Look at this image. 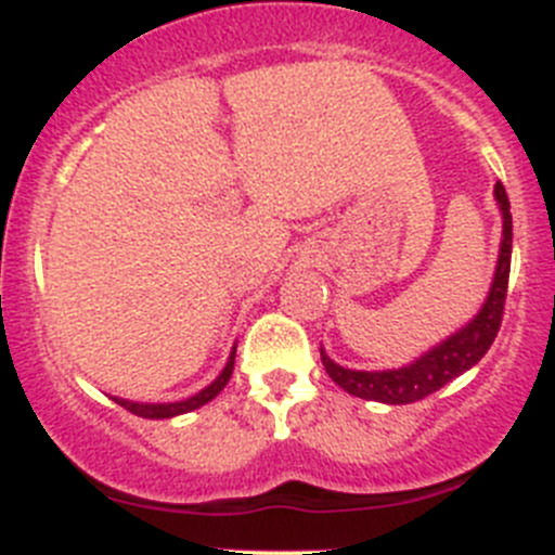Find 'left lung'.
Listing matches in <instances>:
<instances>
[{"label":"left lung","mask_w":555,"mask_h":555,"mask_svg":"<svg viewBox=\"0 0 555 555\" xmlns=\"http://www.w3.org/2000/svg\"><path fill=\"white\" fill-rule=\"evenodd\" d=\"M494 198L502 211L500 260H496L489 298L480 306V311L475 313L473 322H467L462 330L440 340L438 346H433L427 354L413 360L411 365L397 367V371H349V367H340L338 362L330 360L324 349H319L324 371L340 389L354 397H362V400L386 402V405H408V402L424 400L433 391H438L440 386H446L456 376L467 373L473 365H478L480 357L491 349L496 333H500L507 298V279H511L513 217L511 201H507L505 184L502 182L494 184Z\"/></svg>","instance_id":"obj_1"}]
</instances>
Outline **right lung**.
Wrapping results in <instances>:
<instances>
[{
    "label": "right lung",
    "instance_id": "obj_1",
    "mask_svg": "<svg viewBox=\"0 0 555 555\" xmlns=\"http://www.w3.org/2000/svg\"><path fill=\"white\" fill-rule=\"evenodd\" d=\"M233 362H236V346H233L231 357H228V365L222 367L220 376H217L215 382L206 386V389H201L198 395L188 397V400H179V402H133V400H122V397H112V400H115L117 405L126 408V411H131L133 416H142V418H171V416H179V413H190V411H195V408L206 405L209 400H215V397L220 395L222 389H225V384L231 382Z\"/></svg>",
    "mask_w": 555,
    "mask_h": 555
}]
</instances>
